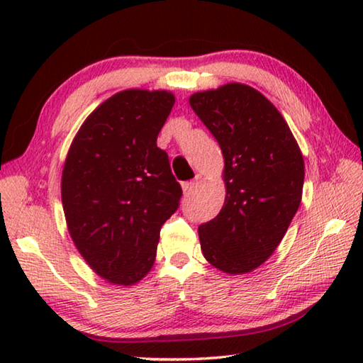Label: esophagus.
<instances>
[{
    "mask_svg": "<svg viewBox=\"0 0 363 363\" xmlns=\"http://www.w3.org/2000/svg\"><path fill=\"white\" fill-rule=\"evenodd\" d=\"M199 186V181H189V182H184L182 184V190H184V195L190 196L194 194V190Z\"/></svg>",
    "mask_w": 363,
    "mask_h": 363,
    "instance_id": "esophagus-1",
    "label": "esophagus"
}]
</instances>
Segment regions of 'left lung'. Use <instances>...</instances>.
<instances>
[{
    "label": "left lung",
    "instance_id": "1",
    "mask_svg": "<svg viewBox=\"0 0 363 363\" xmlns=\"http://www.w3.org/2000/svg\"><path fill=\"white\" fill-rule=\"evenodd\" d=\"M189 104L224 157L225 200L199 227L201 253L225 274H248L272 256L298 211L303 153L274 104L248 84L200 91Z\"/></svg>",
    "mask_w": 363,
    "mask_h": 363
}]
</instances>
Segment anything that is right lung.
Wrapping results in <instances>:
<instances>
[{
  "label": "right lung",
  "instance_id": "right-lung-1",
  "mask_svg": "<svg viewBox=\"0 0 363 363\" xmlns=\"http://www.w3.org/2000/svg\"><path fill=\"white\" fill-rule=\"evenodd\" d=\"M169 91L125 89L102 102L67 153L60 194L79 255L108 284L131 286L155 262L160 229L182 195L157 136Z\"/></svg>",
  "mask_w": 363,
  "mask_h": 363
}]
</instances>
